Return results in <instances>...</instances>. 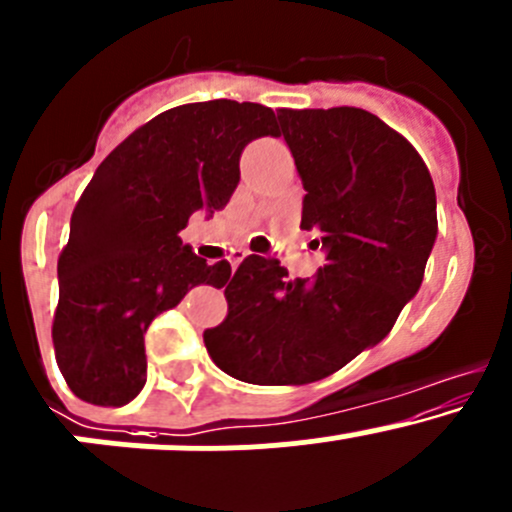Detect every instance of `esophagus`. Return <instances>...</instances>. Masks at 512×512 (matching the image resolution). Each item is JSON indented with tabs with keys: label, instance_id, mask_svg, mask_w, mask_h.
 I'll return each instance as SVG.
<instances>
[{
	"label": "esophagus",
	"instance_id": "34e87169",
	"mask_svg": "<svg viewBox=\"0 0 512 512\" xmlns=\"http://www.w3.org/2000/svg\"><path fill=\"white\" fill-rule=\"evenodd\" d=\"M247 255H250V252H247V250H233V255H230V267H233V272L238 270V265H240L242 260H245Z\"/></svg>",
	"mask_w": 512,
	"mask_h": 512
}]
</instances>
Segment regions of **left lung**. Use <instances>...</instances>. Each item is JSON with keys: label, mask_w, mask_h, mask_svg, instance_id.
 <instances>
[{"label": "left lung", "mask_w": 512, "mask_h": 512, "mask_svg": "<svg viewBox=\"0 0 512 512\" xmlns=\"http://www.w3.org/2000/svg\"><path fill=\"white\" fill-rule=\"evenodd\" d=\"M304 184L301 228L324 267L289 282L250 255L225 282L228 316L203 333L213 363L252 385H306L390 333L437 240V193L417 149L360 107L279 110Z\"/></svg>", "instance_id": "1"}]
</instances>
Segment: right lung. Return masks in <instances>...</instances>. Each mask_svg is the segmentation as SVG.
Here are the masks:
<instances>
[{"label": "right lung", "mask_w": 512, "mask_h": 512, "mask_svg": "<svg viewBox=\"0 0 512 512\" xmlns=\"http://www.w3.org/2000/svg\"><path fill=\"white\" fill-rule=\"evenodd\" d=\"M274 137L257 102L171 107L107 154L80 196L58 257L53 348L75 397L122 407L147 383L144 333L198 284L223 287L230 262L208 265L179 238L196 211L228 206L240 154Z\"/></svg>", "instance_id": "right-lung-1"}]
</instances>
